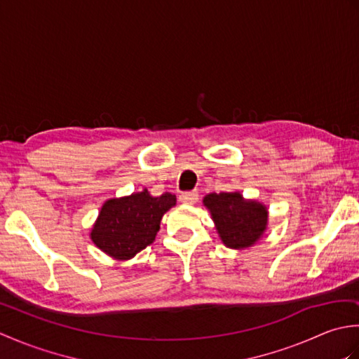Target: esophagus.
<instances>
[{
    "mask_svg": "<svg viewBox=\"0 0 359 359\" xmlns=\"http://www.w3.org/2000/svg\"><path fill=\"white\" fill-rule=\"evenodd\" d=\"M179 201L184 205H194L197 201H199V194H197L196 191H188V193L180 194Z\"/></svg>",
    "mask_w": 359,
    "mask_h": 359,
    "instance_id": "esophagus-1",
    "label": "esophagus"
}]
</instances>
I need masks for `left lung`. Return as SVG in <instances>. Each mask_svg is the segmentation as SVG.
<instances>
[{
	"instance_id": "left-lung-1",
	"label": "left lung",
	"mask_w": 359,
	"mask_h": 359,
	"mask_svg": "<svg viewBox=\"0 0 359 359\" xmlns=\"http://www.w3.org/2000/svg\"><path fill=\"white\" fill-rule=\"evenodd\" d=\"M216 231L226 248L245 250L264 238L269 210L262 202L245 199L239 191L210 193L203 197Z\"/></svg>"
}]
</instances>
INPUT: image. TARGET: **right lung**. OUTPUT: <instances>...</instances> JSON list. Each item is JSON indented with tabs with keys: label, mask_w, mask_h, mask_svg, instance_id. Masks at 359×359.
<instances>
[{
	"label": "right lung",
	"mask_w": 359,
	"mask_h": 359,
	"mask_svg": "<svg viewBox=\"0 0 359 359\" xmlns=\"http://www.w3.org/2000/svg\"><path fill=\"white\" fill-rule=\"evenodd\" d=\"M175 196L163 193L151 196L143 191L123 197H112L103 205L89 238L97 248L116 261H129L139 251L154 242L160 220L175 207Z\"/></svg>",
	"instance_id": "right-lung-1"
}]
</instances>
